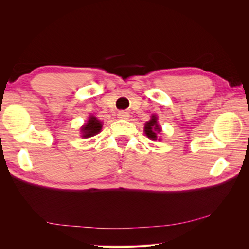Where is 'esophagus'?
I'll list each match as a JSON object with an SVG mask.
<instances>
[{"instance_id":"esophagus-1","label":"esophagus","mask_w":249,"mask_h":249,"mask_svg":"<svg viewBox=\"0 0 249 249\" xmlns=\"http://www.w3.org/2000/svg\"><path fill=\"white\" fill-rule=\"evenodd\" d=\"M128 113L126 111H119L118 112V118L120 119H128Z\"/></svg>"}]
</instances>
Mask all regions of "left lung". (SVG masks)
<instances>
[{"label":"left lung","mask_w":249,"mask_h":249,"mask_svg":"<svg viewBox=\"0 0 249 249\" xmlns=\"http://www.w3.org/2000/svg\"><path fill=\"white\" fill-rule=\"evenodd\" d=\"M144 131L146 136L149 137L150 139L153 140H156L157 139V133H160V127L158 126L157 124V121H156V115H153L152 119L146 122L145 125H144Z\"/></svg>","instance_id":"8db88e82"}]
</instances>
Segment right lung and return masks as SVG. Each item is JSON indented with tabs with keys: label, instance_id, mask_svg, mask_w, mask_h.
Returning a JSON list of instances; mask_svg holds the SVG:
<instances>
[{
	"label": "right lung",
	"instance_id": "1",
	"mask_svg": "<svg viewBox=\"0 0 249 249\" xmlns=\"http://www.w3.org/2000/svg\"><path fill=\"white\" fill-rule=\"evenodd\" d=\"M102 122L98 121L95 116H89L88 123L83 126L81 129L82 137L84 138H89V137H93L97 135L100 130H102Z\"/></svg>",
	"mask_w": 249,
	"mask_h": 249
}]
</instances>
